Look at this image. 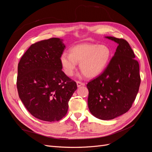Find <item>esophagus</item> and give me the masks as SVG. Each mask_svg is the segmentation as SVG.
<instances>
[{"instance_id":"obj_1","label":"esophagus","mask_w":152,"mask_h":152,"mask_svg":"<svg viewBox=\"0 0 152 152\" xmlns=\"http://www.w3.org/2000/svg\"><path fill=\"white\" fill-rule=\"evenodd\" d=\"M84 83H83V82H81L80 81H77V86L78 87H79L82 86H84Z\"/></svg>"}]
</instances>
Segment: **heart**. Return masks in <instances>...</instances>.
Returning a JSON list of instances; mask_svg holds the SVG:
<instances>
[{
	"instance_id": "b5f03b06",
	"label": "heart",
	"mask_w": 152,
	"mask_h": 152,
	"mask_svg": "<svg viewBox=\"0 0 152 152\" xmlns=\"http://www.w3.org/2000/svg\"><path fill=\"white\" fill-rule=\"evenodd\" d=\"M70 54L64 52L60 56V63L65 74H74L77 63L80 70L88 78L99 75L107 68L112 57V50L107 45L81 44L70 49Z\"/></svg>"
}]
</instances>
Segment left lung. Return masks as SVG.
I'll list each match as a JSON object with an SVG mask.
<instances>
[{"label":"left lung","instance_id":"left-lung-1","mask_svg":"<svg viewBox=\"0 0 152 152\" xmlns=\"http://www.w3.org/2000/svg\"><path fill=\"white\" fill-rule=\"evenodd\" d=\"M118 46L104 72L87 84L88 107L101 120H112L126 113L138 93L141 82L139 63L126 40L105 37Z\"/></svg>","mask_w":152,"mask_h":152}]
</instances>
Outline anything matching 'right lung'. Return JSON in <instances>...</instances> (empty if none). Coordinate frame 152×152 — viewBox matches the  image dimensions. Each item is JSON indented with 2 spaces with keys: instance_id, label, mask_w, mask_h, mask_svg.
<instances>
[{
  "instance_id": "right-lung-1",
  "label": "right lung",
  "mask_w": 152,
  "mask_h": 152,
  "mask_svg": "<svg viewBox=\"0 0 152 152\" xmlns=\"http://www.w3.org/2000/svg\"><path fill=\"white\" fill-rule=\"evenodd\" d=\"M63 40L39 41L23 55L18 66V95L27 110L37 118L58 121L66 115L76 82L62 71Z\"/></svg>"
}]
</instances>
